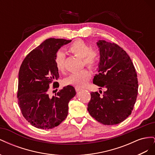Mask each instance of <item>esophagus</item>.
<instances>
[{
    "label": "esophagus",
    "mask_w": 155,
    "mask_h": 155,
    "mask_svg": "<svg viewBox=\"0 0 155 155\" xmlns=\"http://www.w3.org/2000/svg\"><path fill=\"white\" fill-rule=\"evenodd\" d=\"M75 89H76V92L81 91L82 90V88H80V87H75Z\"/></svg>",
    "instance_id": "esophagus-1"
}]
</instances>
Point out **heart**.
Here are the masks:
<instances>
[{
	"label": "heart",
	"mask_w": 155,
	"mask_h": 155,
	"mask_svg": "<svg viewBox=\"0 0 155 155\" xmlns=\"http://www.w3.org/2000/svg\"><path fill=\"white\" fill-rule=\"evenodd\" d=\"M68 50L70 53L82 58L83 63L87 67L94 68L97 66L99 58L97 51L91 48L85 42L81 40L76 41L69 46ZM65 59L66 56L63 51H58L54 61L55 67L59 71L63 72L64 70ZM91 77V72L87 70H83L81 72L72 74L67 78L66 83L77 87H84L87 85Z\"/></svg>",
	"instance_id": "obj_1"
}]
</instances>
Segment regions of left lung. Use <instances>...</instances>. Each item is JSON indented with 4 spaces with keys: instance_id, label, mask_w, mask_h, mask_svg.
Returning <instances> with one entry per match:
<instances>
[{
    "instance_id": "obj_1",
    "label": "left lung",
    "mask_w": 155,
    "mask_h": 155,
    "mask_svg": "<svg viewBox=\"0 0 155 155\" xmlns=\"http://www.w3.org/2000/svg\"><path fill=\"white\" fill-rule=\"evenodd\" d=\"M96 44L100 61L93 83L106 91L102 96L92 92L87 109L98 122L118 124L131 114L137 100V72L128 54L118 45L104 40L97 41Z\"/></svg>"
}]
</instances>
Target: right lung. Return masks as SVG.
I'll use <instances>...</instances> for the list:
<instances>
[{"label": "right lung", "mask_w": 155, "mask_h": 155, "mask_svg": "<svg viewBox=\"0 0 155 155\" xmlns=\"http://www.w3.org/2000/svg\"><path fill=\"white\" fill-rule=\"evenodd\" d=\"M72 40L50 38L27 55L18 72V104L25 118L38 129H50L66 119L68 103L76 94L72 85L64 87L55 96H49V85L59 76L55 57ZM58 91V90H57Z\"/></svg>", "instance_id": "1"}]
</instances>
